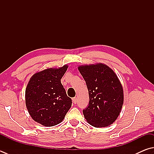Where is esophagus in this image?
I'll list each match as a JSON object with an SVG mask.
<instances>
[{
    "mask_svg": "<svg viewBox=\"0 0 154 154\" xmlns=\"http://www.w3.org/2000/svg\"><path fill=\"white\" fill-rule=\"evenodd\" d=\"M72 101H73V103L74 104H76V103H77V98L76 97H74L73 98H72Z\"/></svg>",
    "mask_w": 154,
    "mask_h": 154,
    "instance_id": "34e87169",
    "label": "esophagus"
}]
</instances>
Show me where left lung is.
Returning <instances> with one entry per match:
<instances>
[{"mask_svg":"<svg viewBox=\"0 0 154 154\" xmlns=\"http://www.w3.org/2000/svg\"><path fill=\"white\" fill-rule=\"evenodd\" d=\"M78 69L89 94V104L82 111L85 118L95 127L110 125L117 119L123 104V88L117 76L103 63L81 66Z\"/></svg>","mask_w":154,"mask_h":154,"instance_id":"left-lung-1","label":"left lung"}]
</instances>
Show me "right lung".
<instances>
[{
	"mask_svg": "<svg viewBox=\"0 0 154 154\" xmlns=\"http://www.w3.org/2000/svg\"><path fill=\"white\" fill-rule=\"evenodd\" d=\"M68 69L65 65L58 69L48 68L35 74L25 91V103L32 119L43 126L60 123L72 106L61 83Z\"/></svg>",
	"mask_w": 154,
	"mask_h": 154,
	"instance_id": "add662e5",
	"label": "right lung"
}]
</instances>
